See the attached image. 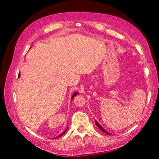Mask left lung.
Segmentation results:
<instances>
[{
  "instance_id": "1",
  "label": "left lung",
  "mask_w": 159,
  "mask_h": 159,
  "mask_svg": "<svg viewBox=\"0 0 159 159\" xmlns=\"http://www.w3.org/2000/svg\"><path fill=\"white\" fill-rule=\"evenodd\" d=\"M95 123H96V125H97V126H98V127L99 128V130H100L101 131H102V132H103V133H106V134H110V133H108V132H107L106 130H105V129H104L103 128H102V126L100 125V124H99V123L98 122V121H97V120H95Z\"/></svg>"
}]
</instances>
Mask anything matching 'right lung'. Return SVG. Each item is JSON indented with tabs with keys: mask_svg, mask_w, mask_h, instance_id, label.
<instances>
[{
	"mask_svg": "<svg viewBox=\"0 0 159 159\" xmlns=\"http://www.w3.org/2000/svg\"><path fill=\"white\" fill-rule=\"evenodd\" d=\"M18 77H19V78H20V74H19V76H18ZM78 94H79V93H74V95H72V98H71V99H73V98H74V97H75V96H76V95H78ZM67 128H68V127H67V128H66V130H64V131L63 132V133H61L60 134H59V135H58V136L57 137V138H60V137H61V136H62V135H63V134H64V133H66V130H67ZM53 139H55V138H54Z\"/></svg>",
	"mask_w": 159,
	"mask_h": 159,
	"instance_id": "1",
	"label": "right lung"
}]
</instances>
